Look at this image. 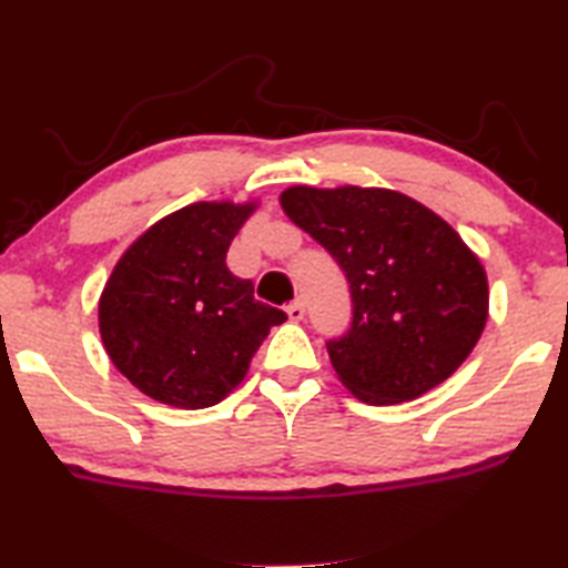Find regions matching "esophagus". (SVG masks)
<instances>
[{
    "mask_svg": "<svg viewBox=\"0 0 568 568\" xmlns=\"http://www.w3.org/2000/svg\"><path fill=\"white\" fill-rule=\"evenodd\" d=\"M287 320H291V323H301V320L305 317V303L303 301H293L291 305H287Z\"/></svg>",
    "mask_w": 568,
    "mask_h": 568,
    "instance_id": "34e87169",
    "label": "esophagus"
}]
</instances>
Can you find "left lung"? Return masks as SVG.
<instances>
[{
    "mask_svg": "<svg viewBox=\"0 0 568 568\" xmlns=\"http://www.w3.org/2000/svg\"><path fill=\"white\" fill-rule=\"evenodd\" d=\"M281 205L347 275L353 325L327 343L339 383L379 407L417 399L457 373L487 325L489 283L445 219L373 185H291Z\"/></svg>",
    "mask_w": 568,
    "mask_h": 568,
    "instance_id": "obj_1",
    "label": "left lung"
}]
</instances>
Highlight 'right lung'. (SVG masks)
<instances>
[{"instance_id":"right-lung-1","label":"right lung","mask_w":568,"mask_h":568,"mask_svg":"<svg viewBox=\"0 0 568 568\" xmlns=\"http://www.w3.org/2000/svg\"><path fill=\"white\" fill-rule=\"evenodd\" d=\"M257 201H199L133 241L99 297V333L113 367L176 409L219 405L248 375L255 349L285 313L253 297L225 253Z\"/></svg>"}]
</instances>
